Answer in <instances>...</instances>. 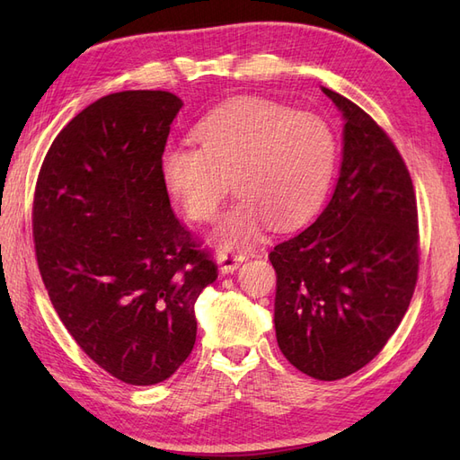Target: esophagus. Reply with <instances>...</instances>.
I'll use <instances>...</instances> for the list:
<instances>
[{"label":"esophagus","mask_w":460,"mask_h":460,"mask_svg":"<svg viewBox=\"0 0 460 460\" xmlns=\"http://www.w3.org/2000/svg\"><path fill=\"white\" fill-rule=\"evenodd\" d=\"M247 257L243 253H232V252H222L217 257V264L220 267L222 274H230L234 270L240 269V264L245 261Z\"/></svg>","instance_id":"obj_1"}]
</instances>
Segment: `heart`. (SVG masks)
Listing matches in <instances>:
<instances>
[{
  "mask_svg": "<svg viewBox=\"0 0 460 460\" xmlns=\"http://www.w3.org/2000/svg\"><path fill=\"white\" fill-rule=\"evenodd\" d=\"M196 146L169 147L161 176L184 213L213 220L232 180L240 196L213 232L218 247L255 242L264 226L294 228L323 203L336 169L338 142L328 122L261 97H242L205 117Z\"/></svg>",
  "mask_w": 460,
  "mask_h": 460,
  "instance_id": "b5f03b06",
  "label": "heart"
}]
</instances>
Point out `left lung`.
Here are the masks:
<instances>
[{"mask_svg": "<svg viewBox=\"0 0 460 460\" xmlns=\"http://www.w3.org/2000/svg\"><path fill=\"white\" fill-rule=\"evenodd\" d=\"M341 166L324 211L274 247L278 347L303 374L340 380L378 355L405 316L419 274V215L405 163L347 97Z\"/></svg>", "mask_w": 460, "mask_h": 460, "instance_id": "obj_1", "label": "left lung"}]
</instances>
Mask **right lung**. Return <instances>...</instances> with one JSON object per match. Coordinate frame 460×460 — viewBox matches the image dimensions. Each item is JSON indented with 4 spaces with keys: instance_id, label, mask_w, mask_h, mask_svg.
Segmentation results:
<instances>
[{
    "instance_id": "obj_1",
    "label": "right lung",
    "mask_w": 460,
    "mask_h": 460,
    "mask_svg": "<svg viewBox=\"0 0 460 460\" xmlns=\"http://www.w3.org/2000/svg\"><path fill=\"white\" fill-rule=\"evenodd\" d=\"M182 105L161 90L102 97L55 137L36 184V259L53 307L95 365L132 385L159 384L184 363L193 307L217 280L161 176Z\"/></svg>"
}]
</instances>
